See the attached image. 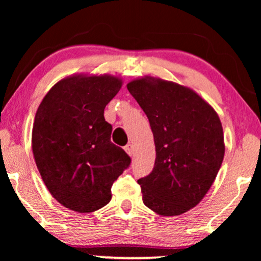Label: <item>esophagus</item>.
<instances>
[{"instance_id": "esophagus-1", "label": "esophagus", "mask_w": 261, "mask_h": 261, "mask_svg": "<svg viewBox=\"0 0 261 261\" xmlns=\"http://www.w3.org/2000/svg\"><path fill=\"white\" fill-rule=\"evenodd\" d=\"M124 151H126V152L128 153V155H133V153H134V147H133V145L128 144L127 146H124Z\"/></svg>"}]
</instances>
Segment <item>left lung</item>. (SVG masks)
I'll list each match as a JSON object with an SVG mask.
<instances>
[{"mask_svg": "<svg viewBox=\"0 0 261 261\" xmlns=\"http://www.w3.org/2000/svg\"><path fill=\"white\" fill-rule=\"evenodd\" d=\"M128 91L148 117L155 162L140 178L145 205L177 216L202 201L224 156L223 129L215 109L192 89L162 78L130 81Z\"/></svg>", "mask_w": 261, "mask_h": 261, "instance_id": "obj_1", "label": "left lung"}]
</instances>
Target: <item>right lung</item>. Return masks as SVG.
Here are the masks:
<instances>
[{
    "mask_svg": "<svg viewBox=\"0 0 261 261\" xmlns=\"http://www.w3.org/2000/svg\"><path fill=\"white\" fill-rule=\"evenodd\" d=\"M122 87L112 74H72L42 98L32 130L34 160L55 199L77 213H92L112 199V185L130 158L110 141L105 108Z\"/></svg>",
    "mask_w": 261,
    "mask_h": 261,
    "instance_id": "add662e5",
    "label": "right lung"
}]
</instances>
